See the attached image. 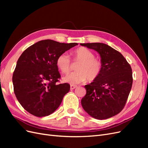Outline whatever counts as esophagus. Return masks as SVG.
<instances>
[{
	"label": "esophagus",
	"instance_id": "esophagus-1",
	"mask_svg": "<svg viewBox=\"0 0 148 148\" xmlns=\"http://www.w3.org/2000/svg\"><path fill=\"white\" fill-rule=\"evenodd\" d=\"M77 85L71 84V85H70V89H71V90H72V89H75V88H77Z\"/></svg>",
	"mask_w": 148,
	"mask_h": 148
}]
</instances>
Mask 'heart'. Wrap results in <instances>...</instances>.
Returning <instances> with one entry per match:
<instances>
[{"label":"heart","instance_id":"1","mask_svg":"<svg viewBox=\"0 0 148 148\" xmlns=\"http://www.w3.org/2000/svg\"><path fill=\"white\" fill-rule=\"evenodd\" d=\"M72 61L77 71L65 76L64 81L71 84H78L86 82H92L97 79L102 73L103 63L101 59L95 57V54L89 49L82 47L73 52ZM56 65L62 73H69L72 69V62L65 53H62L57 58Z\"/></svg>","mask_w":148,"mask_h":148}]
</instances>
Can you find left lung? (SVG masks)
Listing matches in <instances>:
<instances>
[{
  "label": "left lung",
  "instance_id": "8db88e82",
  "mask_svg": "<svg viewBox=\"0 0 148 148\" xmlns=\"http://www.w3.org/2000/svg\"><path fill=\"white\" fill-rule=\"evenodd\" d=\"M81 45L96 51L103 63L99 78L84 86L86 94L82 99L83 108L96 119L110 118L126 104L133 84L132 67L122 53L106 44Z\"/></svg>",
  "mask_w": 148,
  "mask_h": 148
}]
</instances>
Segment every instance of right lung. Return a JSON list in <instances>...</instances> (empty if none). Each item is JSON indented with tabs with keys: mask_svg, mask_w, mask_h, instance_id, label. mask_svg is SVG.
<instances>
[{
	"mask_svg": "<svg viewBox=\"0 0 148 148\" xmlns=\"http://www.w3.org/2000/svg\"><path fill=\"white\" fill-rule=\"evenodd\" d=\"M77 45L46 39L33 44L21 53L13 73V91L29 113L45 117L59 107L70 86L66 83H58L61 77L57 58Z\"/></svg>",
	"mask_w": 148,
	"mask_h": 148,
	"instance_id": "right-lung-1",
	"label": "right lung"
}]
</instances>
